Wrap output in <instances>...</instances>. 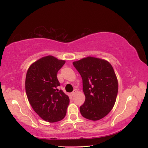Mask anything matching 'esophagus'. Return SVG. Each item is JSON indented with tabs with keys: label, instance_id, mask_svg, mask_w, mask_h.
Returning <instances> with one entry per match:
<instances>
[{
	"label": "esophagus",
	"instance_id": "esophagus-1",
	"mask_svg": "<svg viewBox=\"0 0 148 148\" xmlns=\"http://www.w3.org/2000/svg\"><path fill=\"white\" fill-rule=\"evenodd\" d=\"M76 90H74V91L73 92H71V95H72V96H74V95L75 94H76Z\"/></svg>",
	"mask_w": 148,
	"mask_h": 148
}]
</instances>
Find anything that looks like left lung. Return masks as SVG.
<instances>
[{"instance_id":"obj_1","label":"left lung","mask_w":148,"mask_h":148,"mask_svg":"<svg viewBox=\"0 0 148 148\" xmlns=\"http://www.w3.org/2000/svg\"><path fill=\"white\" fill-rule=\"evenodd\" d=\"M81 75L86 101L80 106L82 116L92 121L103 118L116 101L118 82L112 64L106 60L87 57L73 62Z\"/></svg>"}]
</instances>
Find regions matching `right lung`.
<instances>
[{"label":"right lung","mask_w":148,"mask_h":148,"mask_svg":"<svg viewBox=\"0 0 148 148\" xmlns=\"http://www.w3.org/2000/svg\"><path fill=\"white\" fill-rule=\"evenodd\" d=\"M65 62L52 56L43 57L27 72L25 91L29 103L42 119L49 123L63 119L70 102L68 95L57 89V72Z\"/></svg>","instance_id":"1"}]
</instances>
